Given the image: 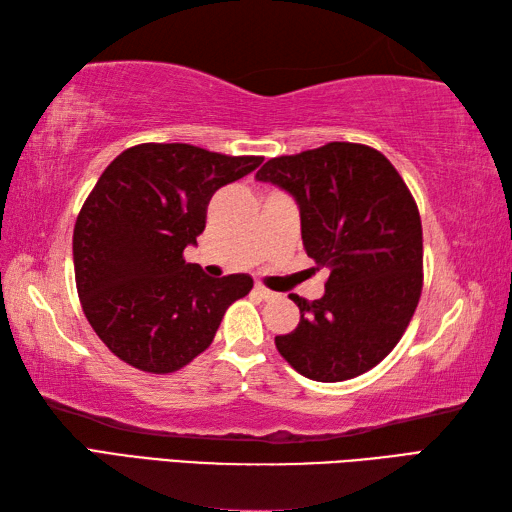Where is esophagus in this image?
Instances as JSON below:
<instances>
[{"instance_id": "1", "label": "esophagus", "mask_w": 512, "mask_h": 512, "mask_svg": "<svg viewBox=\"0 0 512 512\" xmlns=\"http://www.w3.org/2000/svg\"><path fill=\"white\" fill-rule=\"evenodd\" d=\"M255 295H259V297H262V299H275L277 297V292H273V290H268L264 284H255Z\"/></svg>"}]
</instances>
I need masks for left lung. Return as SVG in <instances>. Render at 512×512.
<instances>
[{"label": "left lung", "instance_id": "obj_1", "mask_svg": "<svg viewBox=\"0 0 512 512\" xmlns=\"http://www.w3.org/2000/svg\"><path fill=\"white\" fill-rule=\"evenodd\" d=\"M255 178L297 200L306 253L330 270L321 299L290 295L301 319L275 336L279 354L319 383L369 372L405 334L422 292V224L405 180L358 143L270 158Z\"/></svg>", "mask_w": 512, "mask_h": 512}]
</instances>
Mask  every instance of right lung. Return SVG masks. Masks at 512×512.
Here are the masks:
<instances>
[{
  "label": "right lung",
  "mask_w": 512,
  "mask_h": 512,
  "mask_svg": "<svg viewBox=\"0 0 512 512\" xmlns=\"http://www.w3.org/2000/svg\"><path fill=\"white\" fill-rule=\"evenodd\" d=\"M262 160L145 143L101 173L74 224V279L85 317L121 361L176 372L213 343L226 308L253 288L244 273L204 275L182 253L198 244L213 193Z\"/></svg>",
  "instance_id": "add662e5"
}]
</instances>
